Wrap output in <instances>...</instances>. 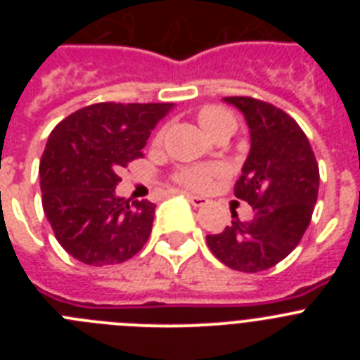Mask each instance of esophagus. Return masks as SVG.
<instances>
[{"instance_id": "esophagus-1", "label": "esophagus", "mask_w": 360, "mask_h": 360, "mask_svg": "<svg viewBox=\"0 0 360 360\" xmlns=\"http://www.w3.org/2000/svg\"><path fill=\"white\" fill-rule=\"evenodd\" d=\"M187 200H189L191 203H193V205H195V207H203V205H205V203H209V200L205 198V196H196V195H189V193H187Z\"/></svg>"}]
</instances>
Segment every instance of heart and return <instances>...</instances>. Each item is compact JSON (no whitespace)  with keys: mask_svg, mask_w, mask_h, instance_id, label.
Wrapping results in <instances>:
<instances>
[{"mask_svg":"<svg viewBox=\"0 0 360 360\" xmlns=\"http://www.w3.org/2000/svg\"><path fill=\"white\" fill-rule=\"evenodd\" d=\"M198 119L202 128L207 131L214 124L221 122V120H232V117L229 115L227 111L219 110V108H203L200 111ZM211 173L212 169H209V167H186V169H182L176 174V180L182 186L193 187V189H203L209 184Z\"/></svg>","mask_w":360,"mask_h":360,"instance_id":"1","label":"heart"}]
</instances>
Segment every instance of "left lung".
Masks as SVG:
<instances>
[{
	"label": "left lung",
	"instance_id": "8db88e82",
	"mask_svg": "<svg viewBox=\"0 0 360 360\" xmlns=\"http://www.w3.org/2000/svg\"><path fill=\"white\" fill-rule=\"evenodd\" d=\"M249 126L250 151L234 187L254 209L219 234H209L211 252L229 269L262 272L297 247L311 219L319 191V165L307 135L279 108L250 97H225Z\"/></svg>",
	"mask_w": 360,
	"mask_h": 360
}]
</instances>
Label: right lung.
<instances>
[{"label":"right lung","instance_id":"obj_1","mask_svg":"<svg viewBox=\"0 0 360 360\" xmlns=\"http://www.w3.org/2000/svg\"><path fill=\"white\" fill-rule=\"evenodd\" d=\"M174 108L91 104L50 133L39 164L43 209L63 249L91 266L122 263L148 241L155 203L117 196L119 171L142 157L151 129Z\"/></svg>","mask_w":360,"mask_h":360}]
</instances>
